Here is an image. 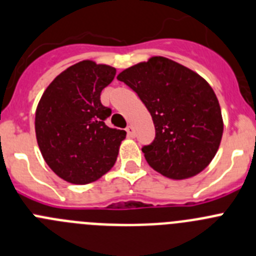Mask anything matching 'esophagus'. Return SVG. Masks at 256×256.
Masks as SVG:
<instances>
[{
  "label": "esophagus",
  "mask_w": 256,
  "mask_h": 256,
  "mask_svg": "<svg viewBox=\"0 0 256 256\" xmlns=\"http://www.w3.org/2000/svg\"><path fill=\"white\" fill-rule=\"evenodd\" d=\"M126 132H128V138H134V136H135V130H134L132 126H128V128H126Z\"/></svg>",
  "instance_id": "1"
}]
</instances>
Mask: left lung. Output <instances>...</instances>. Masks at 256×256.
<instances>
[{"instance_id":"obj_1","label":"left lung","mask_w":256,"mask_h":256,"mask_svg":"<svg viewBox=\"0 0 256 256\" xmlns=\"http://www.w3.org/2000/svg\"><path fill=\"white\" fill-rule=\"evenodd\" d=\"M117 80L138 93L152 117L155 139L142 148L148 164L176 180L204 170L224 132L221 107L200 74L164 56L125 69Z\"/></svg>"}]
</instances>
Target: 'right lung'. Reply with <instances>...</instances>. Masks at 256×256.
Returning a JSON list of instances; mask_svg holds the SVG:
<instances>
[{
	"mask_svg": "<svg viewBox=\"0 0 256 256\" xmlns=\"http://www.w3.org/2000/svg\"><path fill=\"white\" fill-rule=\"evenodd\" d=\"M114 74V66L82 60L62 72L40 98L38 145L49 168L66 182L92 183L116 163L126 131L104 124L111 108L100 100Z\"/></svg>",
	"mask_w": 256,
	"mask_h": 256,
	"instance_id": "add662e5",
	"label": "right lung"
}]
</instances>
